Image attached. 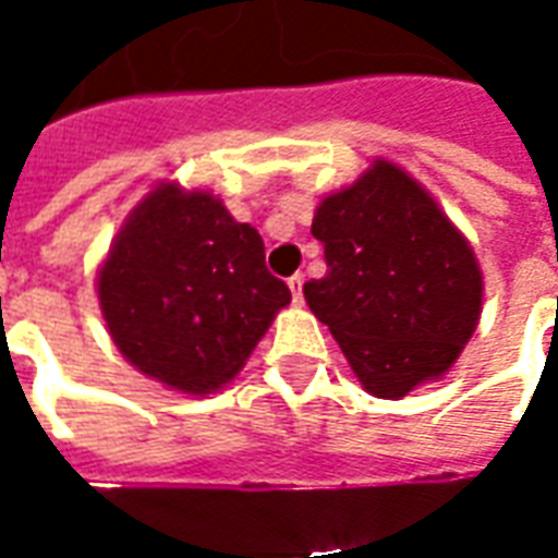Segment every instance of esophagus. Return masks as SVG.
Instances as JSON below:
<instances>
[{
    "mask_svg": "<svg viewBox=\"0 0 558 558\" xmlns=\"http://www.w3.org/2000/svg\"><path fill=\"white\" fill-rule=\"evenodd\" d=\"M290 290H292V299H295V304H302V290H304V275H292L290 280Z\"/></svg>",
    "mask_w": 558,
    "mask_h": 558,
    "instance_id": "obj_1",
    "label": "esophagus"
}]
</instances>
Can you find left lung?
Wrapping results in <instances>:
<instances>
[{
  "mask_svg": "<svg viewBox=\"0 0 558 558\" xmlns=\"http://www.w3.org/2000/svg\"><path fill=\"white\" fill-rule=\"evenodd\" d=\"M328 271L304 299L367 395L400 400L451 371L475 335L484 275L430 191L376 158L319 199L311 223Z\"/></svg>",
  "mask_w": 558,
  "mask_h": 558,
  "instance_id": "1",
  "label": "left lung"
}]
</instances>
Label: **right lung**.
I'll list each match as a JSON object with an SVG mask.
<instances>
[{"instance_id": "1", "label": "right lung", "mask_w": 558, "mask_h": 558, "mask_svg": "<svg viewBox=\"0 0 558 558\" xmlns=\"http://www.w3.org/2000/svg\"><path fill=\"white\" fill-rule=\"evenodd\" d=\"M287 283L266 244L211 191L160 182L116 232L98 302L116 350L160 386L206 398L232 383L278 311Z\"/></svg>"}]
</instances>
